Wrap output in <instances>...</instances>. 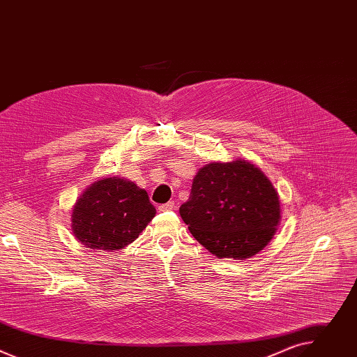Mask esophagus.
Segmentation results:
<instances>
[{"label":"esophagus","instance_id":"obj_1","mask_svg":"<svg viewBox=\"0 0 357 357\" xmlns=\"http://www.w3.org/2000/svg\"><path fill=\"white\" fill-rule=\"evenodd\" d=\"M175 208H176L175 202H168V203H164V205L158 206V211L160 212H168V211H174Z\"/></svg>","mask_w":357,"mask_h":357}]
</instances>
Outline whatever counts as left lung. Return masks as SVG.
Returning <instances> with one entry per match:
<instances>
[{"mask_svg": "<svg viewBox=\"0 0 357 357\" xmlns=\"http://www.w3.org/2000/svg\"><path fill=\"white\" fill-rule=\"evenodd\" d=\"M179 213L203 247L219 259L236 260L263 250L281 218L271 182L241 160L200 168Z\"/></svg>", "mask_w": 357, "mask_h": 357, "instance_id": "obj_1", "label": "left lung"}]
</instances>
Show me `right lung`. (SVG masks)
Returning a JSON list of instances; mask_svg holds the SVG:
<instances>
[{
    "label": "right lung",
    "mask_w": 357,
    "mask_h": 357,
    "mask_svg": "<svg viewBox=\"0 0 357 357\" xmlns=\"http://www.w3.org/2000/svg\"><path fill=\"white\" fill-rule=\"evenodd\" d=\"M155 213L144 189L126 179L106 178L77 199L72 229L87 248L113 251L132 243Z\"/></svg>",
    "instance_id": "obj_1"
}]
</instances>
